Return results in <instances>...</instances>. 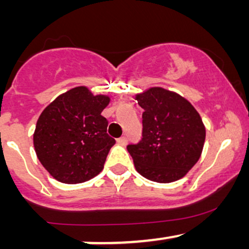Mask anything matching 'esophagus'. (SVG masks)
Listing matches in <instances>:
<instances>
[{
	"mask_svg": "<svg viewBox=\"0 0 249 249\" xmlns=\"http://www.w3.org/2000/svg\"><path fill=\"white\" fill-rule=\"evenodd\" d=\"M117 142L119 143L120 145H125L126 144V142H127V139L125 136H123V137H119V139L117 140Z\"/></svg>",
	"mask_w": 249,
	"mask_h": 249,
	"instance_id": "1",
	"label": "esophagus"
}]
</instances>
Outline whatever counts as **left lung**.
<instances>
[{
    "label": "left lung",
    "instance_id": "8db88e82",
    "mask_svg": "<svg viewBox=\"0 0 249 249\" xmlns=\"http://www.w3.org/2000/svg\"><path fill=\"white\" fill-rule=\"evenodd\" d=\"M144 109L142 139L127 144L137 172L159 183L179 179L200 159L206 130L189 101L162 88L136 96Z\"/></svg>",
    "mask_w": 249,
    "mask_h": 249
}]
</instances>
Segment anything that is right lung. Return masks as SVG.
I'll list each match as a JSON object with an SVG mask.
<instances>
[{"label":"right lung","mask_w":249,"mask_h":249,"mask_svg":"<svg viewBox=\"0 0 249 249\" xmlns=\"http://www.w3.org/2000/svg\"><path fill=\"white\" fill-rule=\"evenodd\" d=\"M109 99L85 87L69 90L42 112L34 134L39 161L55 179L76 184L91 179L104 169L115 143L102 117Z\"/></svg>","instance_id":"obj_1"}]
</instances>
